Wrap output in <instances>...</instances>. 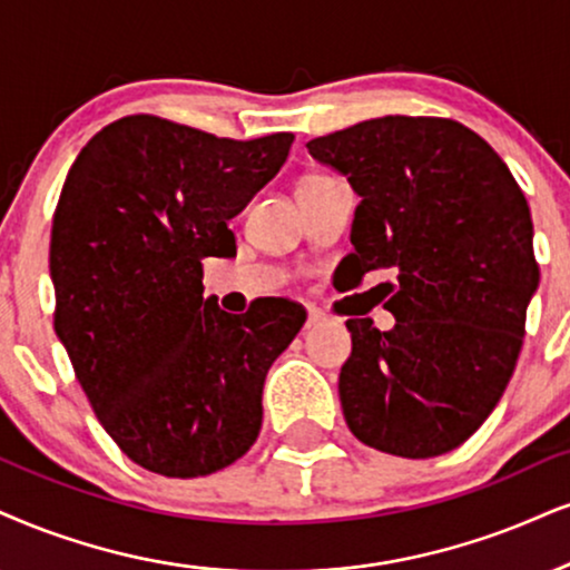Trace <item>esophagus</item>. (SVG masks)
Listing matches in <instances>:
<instances>
[{
    "label": "esophagus",
    "instance_id": "esophagus-1",
    "mask_svg": "<svg viewBox=\"0 0 570 570\" xmlns=\"http://www.w3.org/2000/svg\"><path fill=\"white\" fill-rule=\"evenodd\" d=\"M320 322H325V314H322L320 308L308 306V312H306V327H314V325H320Z\"/></svg>",
    "mask_w": 570,
    "mask_h": 570
}]
</instances>
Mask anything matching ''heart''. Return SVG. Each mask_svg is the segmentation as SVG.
Here are the masks:
<instances>
[{
	"label": "heart",
	"instance_id": "1",
	"mask_svg": "<svg viewBox=\"0 0 570 570\" xmlns=\"http://www.w3.org/2000/svg\"><path fill=\"white\" fill-rule=\"evenodd\" d=\"M308 179H320V177H306V179H304V181H308Z\"/></svg>",
	"mask_w": 570,
	"mask_h": 570
}]
</instances>
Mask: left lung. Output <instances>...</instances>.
<instances>
[{"label": "left lung", "instance_id": "left-lung-1", "mask_svg": "<svg viewBox=\"0 0 570 570\" xmlns=\"http://www.w3.org/2000/svg\"><path fill=\"white\" fill-rule=\"evenodd\" d=\"M362 203L346 258L356 283L391 269L389 333L348 320V431L425 460L473 435L508 389L539 285L523 189L487 139L452 118L383 116L306 145Z\"/></svg>", "mask_w": 570, "mask_h": 570}]
</instances>
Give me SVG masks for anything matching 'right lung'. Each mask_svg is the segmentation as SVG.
Listing matches in <instances>:
<instances>
[{"label":"right lung","mask_w":570,"mask_h":570,"mask_svg":"<svg viewBox=\"0 0 570 570\" xmlns=\"http://www.w3.org/2000/svg\"><path fill=\"white\" fill-rule=\"evenodd\" d=\"M291 131L216 137L126 116L81 147L52 216L55 333L118 449L150 473L198 479L262 431L272 362L306 308L203 298V258L235 256L229 219L283 168Z\"/></svg>","instance_id":"right-lung-1"}]
</instances>
